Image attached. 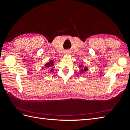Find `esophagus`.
<instances>
[{
    "label": "esophagus",
    "instance_id": "34e87169",
    "mask_svg": "<svg viewBox=\"0 0 130 130\" xmlns=\"http://www.w3.org/2000/svg\"><path fill=\"white\" fill-rule=\"evenodd\" d=\"M65 54L66 55H69V54H70V52L69 51H67L65 52Z\"/></svg>",
    "mask_w": 130,
    "mask_h": 130
}]
</instances>
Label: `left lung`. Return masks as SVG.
<instances>
[{
	"mask_svg": "<svg viewBox=\"0 0 130 130\" xmlns=\"http://www.w3.org/2000/svg\"><path fill=\"white\" fill-rule=\"evenodd\" d=\"M79 67L80 68V70H79L80 73V74L84 73V72H86V71H87L88 70V68L87 67H84V68L83 69V65L82 63H81L80 65H79Z\"/></svg>",
	"mask_w": 130,
	"mask_h": 130,
	"instance_id": "obj_1",
	"label": "left lung"
}]
</instances>
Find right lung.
<instances>
[{
    "instance_id": "add662e5",
    "label": "right lung",
    "mask_w": 130,
    "mask_h": 130,
    "mask_svg": "<svg viewBox=\"0 0 130 130\" xmlns=\"http://www.w3.org/2000/svg\"><path fill=\"white\" fill-rule=\"evenodd\" d=\"M54 62H55L54 61L51 60L49 62H47L46 63H45V64L44 65V67H45V68H48L51 69L52 67H53V66L54 65ZM53 70H54L53 69H51L50 70V72H51V73L52 72V71H53Z\"/></svg>"
}]
</instances>
